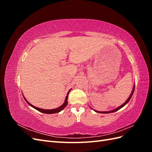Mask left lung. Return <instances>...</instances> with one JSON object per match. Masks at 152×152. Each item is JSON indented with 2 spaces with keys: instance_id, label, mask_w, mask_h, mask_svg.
<instances>
[{
  "instance_id": "1",
  "label": "left lung",
  "mask_w": 152,
  "mask_h": 152,
  "mask_svg": "<svg viewBox=\"0 0 152 152\" xmlns=\"http://www.w3.org/2000/svg\"><path fill=\"white\" fill-rule=\"evenodd\" d=\"M134 88H135V86H134V88H133V89H132V93H131V95H130V96L129 97V98L127 99V101L126 102L124 103L123 104H122L121 106H120V107H118L117 108H116V109H115V110H112V111H109V112H98V111H96V110H94V111L96 112H98V113H112V112H116V111H117V110H118L119 109H121V108H122L123 107H124V106H125L129 102V100L131 99V97H132V94H133V93H134Z\"/></svg>"
}]
</instances>
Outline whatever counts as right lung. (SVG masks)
<instances>
[{"mask_svg": "<svg viewBox=\"0 0 152 152\" xmlns=\"http://www.w3.org/2000/svg\"><path fill=\"white\" fill-rule=\"evenodd\" d=\"M70 91V90L68 91V93H67V95H66V97L65 98V103H64L61 107H58V108H55V109H52V110H44V109H42V108H37V107H34V106H33L32 104H31L30 103H28V102H27L26 99L24 98L26 102V103H28L29 105H30L31 107L34 108L35 109H36L37 110H38V111L42 112V113H47V114H50V113H58L60 111H61L62 110H63L64 108H65V107H66V106L68 104V94H69V92Z\"/></svg>", "mask_w": 152, "mask_h": 152, "instance_id": "add662e5", "label": "right lung"}]
</instances>
